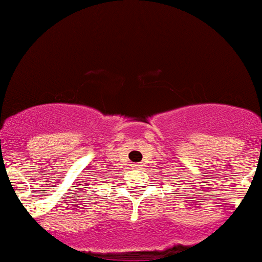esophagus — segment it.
Returning <instances> with one entry per match:
<instances>
[{"mask_svg": "<svg viewBox=\"0 0 262 262\" xmlns=\"http://www.w3.org/2000/svg\"><path fill=\"white\" fill-rule=\"evenodd\" d=\"M133 169H142V165L141 164H134Z\"/></svg>", "mask_w": 262, "mask_h": 262, "instance_id": "1", "label": "esophagus"}]
</instances>
